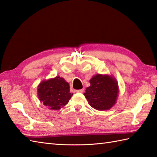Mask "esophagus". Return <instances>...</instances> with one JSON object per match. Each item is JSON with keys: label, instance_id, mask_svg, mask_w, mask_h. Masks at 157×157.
<instances>
[{"label": "esophagus", "instance_id": "obj_1", "mask_svg": "<svg viewBox=\"0 0 157 157\" xmlns=\"http://www.w3.org/2000/svg\"><path fill=\"white\" fill-rule=\"evenodd\" d=\"M84 92V89H80V90H76V92H79V93H82Z\"/></svg>", "mask_w": 157, "mask_h": 157}]
</instances>
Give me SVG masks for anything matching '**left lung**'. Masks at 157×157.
Listing matches in <instances>:
<instances>
[{
	"instance_id": "left-lung-1",
	"label": "left lung",
	"mask_w": 157,
	"mask_h": 157,
	"mask_svg": "<svg viewBox=\"0 0 157 157\" xmlns=\"http://www.w3.org/2000/svg\"><path fill=\"white\" fill-rule=\"evenodd\" d=\"M90 86L86 90L85 97L92 107L99 111L111 109L118 96L117 82L109 75H96L90 80Z\"/></svg>"
}]
</instances>
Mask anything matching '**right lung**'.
<instances>
[{
    "instance_id": "right-lung-1",
    "label": "right lung",
    "mask_w": 157,
    "mask_h": 157,
    "mask_svg": "<svg viewBox=\"0 0 157 157\" xmlns=\"http://www.w3.org/2000/svg\"><path fill=\"white\" fill-rule=\"evenodd\" d=\"M38 94L40 102L52 110H59L66 105L73 95L69 92V84L59 76L42 82Z\"/></svg>"
}]
</instances>
